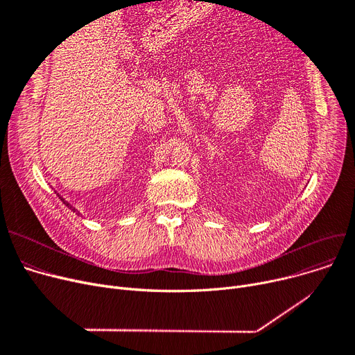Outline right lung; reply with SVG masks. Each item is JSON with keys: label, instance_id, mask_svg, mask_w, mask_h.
I'll list each match as a JSON object with an SVG mask.
<instances>
[{"label": "right lung", "instance_id": "add662e5", "mask_svg": "<svg viewBox=\"0 0 355 355\" xmlns=\"http://www.w3.org/2000/svg\"><path fill=\"white\" fill-rule=\"evenodd\" d=\"M58 196H59V194H58ZM59 197H60V196H59ZM60 198H62V200H63V201H64V198H63V197H60ZM64 204H66V206H67V207H70V209H71V210H73V211H76V209H73V207H71V206H70V204H69V202H67V201H64ZM78 214H79V213H78Z\"/></svg>", "mask_w": 355, "mask_h": 355}]
</instances>
